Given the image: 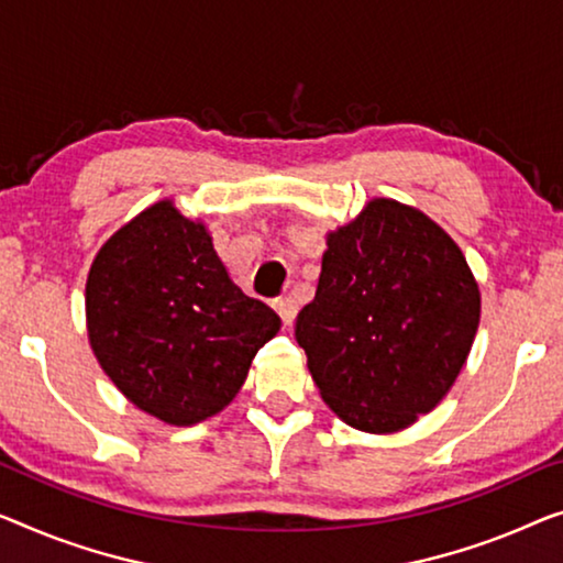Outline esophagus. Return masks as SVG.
<instances>
[{
    "mask_svg": "<svg viewBox=\"0 0 563 563\" xmlns=\"http://www.w3.org/2000/svg\"><path fill=\"white\" fill-rule=\"evenodd\" d=\"M273 308L278 310L283 323H292V318H296V313H298V306H296V300H292V298H278L273 303Z\"/></svg>",
    "mask_w": 563,
    "mask_h": 563,
    "instance_id": "34e87169",
    "label": "esophagus"
}]
</instances>
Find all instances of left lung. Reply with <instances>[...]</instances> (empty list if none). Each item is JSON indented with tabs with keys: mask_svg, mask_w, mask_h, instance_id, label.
Returning a JSON list of instances; mask_svg holds the SVG:
<instances>
[{
	"mask_svg": "<svg viewBox=\"0 0 563 563\" xmlns=\"http://www.w3.org/2000/svg\"><path fill=\"white\" fill-rule=\"evenodd\" d=\"M316 298L296 341L343 422L389 434L432 412L455 384L481 323V290L438 222L372 199L325 238Z\"/></svg>",
	"mask_w": 563,
	"mask_h": 563,
	"instance_id": "left-lung-1",
	"label": "left lung"
}]
</instances>
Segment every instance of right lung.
Listing matches in <instances>:
<instances>
[{
  "instance_id": "obj_1",
  "label": "right lung",
  "mask_w": 563,
  "mask_h": 563,
  "mask_svg": "<svg viewBox=\"0 0 563 563\" xmlns=\"http://www.w3.org/2000/svg\"><path fill=\"white\" fill-rule=\"evenodd\" d=\"M88 341L131 405L189 427L222 412L280 318L232 283L201 220L162 199L98 250Z\"/></svg>"
}]
</instances>
